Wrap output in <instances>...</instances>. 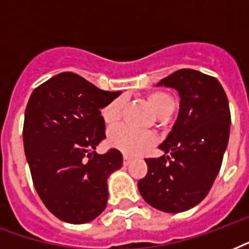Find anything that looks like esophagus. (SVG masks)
Returning <instances> with one entry per match:
<instances>
[{
  "label": "esophagus",
  "instance_id": "34e87169",
  "mask_svg": "<svg viewBox=\"0 0 249 249\" xmlns=\"http://www.w3.org/2000/svg\"><path fill=\"white\" fill-rule=\"evenodd\" d=\"M123 163H124V165H129V164L132 163V158H129L128 155H124V158H123Z\"/></svg>",
  "mask_w": 249,
  "mask_h": 249
}]
</instances>
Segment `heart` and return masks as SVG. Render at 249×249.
Returning a JSON list of instances; mask_svg holds the SVG:
<instances>
[{
  "mask_svg": "<svg viewBox=\"0 0 249 249\" xmlns=\"http://www.w3.org/2000/svg\"><path fill=\"white\" fill-rule=\"evenodd\" d=\"M147 102L156 116H170L176 108V102L170 94L158 90L147 95ZM124 108V98H116L109 102L105 108L102 109V119L107 125L116 124L121 117ZM109 146L120 150L126 155H140L147 151L152 144L155 143V136L150 132H141L129 128L126 125H119L111 129L108 133Z\"/></svg>",
  "mask_w": 249,
  "mask_h": 249,
  "instance_id": "heart-1",
  "label": "heart"
}]
</instances>
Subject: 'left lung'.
Returning <instances> with one entry per match:
<instances>
[{
  "label": "left lung",
  "mask_w": 249,
  "mask_h": 249,
  "mask_svg": "<svg viewBox=\"0 0 249 249\" xmlns=\"http://www.w3.org/2000/svg\"><path fill=\"white\" fill-rule=\"evenodd\" d=\"M156 86L178 91L177 120L159 146L164 155L144 159L148 170L138 181L146 203L166 213L197 205L220 172L230 134V108L220 81L195 70H178Z\"/></svg>",
  "instance_id": "left-lung-1"
}]
</instances>
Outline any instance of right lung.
<instances>
[{
	"label": "right lung",
	"instance_id": "1",
	"mask_svg": "<svg viewBox=\"0 0 249 249\" xmlns=\"http://www.w3.org/2000/svg\"><path fill=\"white\" fill-rule=\"evenodd\" d=\"M120 94L62 72L29 97L23 126L25 158L38 196L64 222H90L107 205V179L121 168L123 155L116 148L99 155L95 148L106 138L101 109Z\"/></svg>",
	"mask_w": 249,
	"mask_h": 249
}]
</instances>
